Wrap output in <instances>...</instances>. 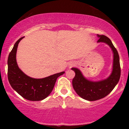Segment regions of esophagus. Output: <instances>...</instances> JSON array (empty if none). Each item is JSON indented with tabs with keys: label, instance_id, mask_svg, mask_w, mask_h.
<instances>
[{
	"label": "esophagus",
	"instance_id": "esophagus-1",
	"mask_svg": "<svg viewBox=\"0 0 129 129\" xmlns=\"http://www.w3.org/2000/svg\"><path fill=\"white\" fill-rule=\"evenodd\" d=\"M73 64H72V65H73Z\"/></svg>",
	"mask_w": 129,
	"mask_h": 129
}]
</instances>
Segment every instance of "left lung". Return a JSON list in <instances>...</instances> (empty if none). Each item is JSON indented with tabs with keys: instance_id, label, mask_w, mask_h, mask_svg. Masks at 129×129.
Returning <instances> with one entry per match:
<instances>
[{
	"instance_id": "8db88e82",
	"label": "left lung",
	"mask_w": 129,
	"mask_h": 129,
	"mask_svg": "<svg viewBox=\"0 0 129 129\" xmlns=\"http://www.w3.org/2000/svg\"><path fill=\"white\" fill-rule=\"evenodd\" d=\"M97 37L99 38L97 43L106 44L113 52V68L110 76L106 79L93 81L85 77L79 69L72 68L76 74L72 80L73 89L82 99L90 101L99 100L108 95L118 84L121 76L119 54L112 41L104 35H97Z\"/></svg>"
}]
</instances>
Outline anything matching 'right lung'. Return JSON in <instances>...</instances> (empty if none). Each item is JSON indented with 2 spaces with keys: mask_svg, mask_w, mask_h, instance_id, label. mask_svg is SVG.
Returning <instances> with one entry per match:
<instances>
[{
  "mask_svg": "<svg viewBox=\"0 0 129 129\" xmlns=\"http://www.w3.org/2000/svg\"><path fill=\"white\" fill-rule=\"evenodd\" d=\"M21 38L15 43L8 58V78L12 88L21 97L29 101H38L45 99L54 88L57 78L65 72L54 74L43 78H34L23 72L16 62V52Z\"/></svg>",
  "mask_w": 129,
  "mask_h": 129,
  "instance_id": "right-lung-1",
  "label": "right lung"
}]
</instances>
